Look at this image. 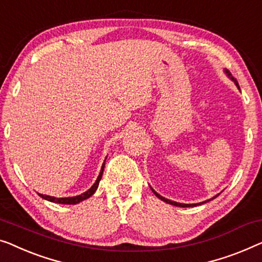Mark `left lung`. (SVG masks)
I'll return each instance as SVG.
<instances>
[{"label":"left lung","mask_w":262,"mask_h":262,"mask_svg":"<svg viewBox=\"0 0 262 262\" xmlns=\"http://www.w3.org/2000/svg\"><path fill=\"white\" fill-rule=\"evenodd\" d=\"M227 73H228V75H229V77H230L229 72H227ZM232 79H233V80H234V82H235V84H236V86L238 87V84H237L236 79H234L233 77H232ZM238 90H240V87H238ZM152 191H154V194H155V195H156V196L158 197V199H161L162 201H164V202H166V203H169V204H172V206H176V207H183V208H184V207H196V206H197V204H203V202H202V203H196V204H184V203H178V202H173V201H170V200H168V199H164V197H163V196H161V195H158V194H157V192L154 190V189H152ZM216 196H217V195H216ZM216 196H215V197H216ZM215 197H213V199H215ZM213 199H211V200H213ZM206 202H208V201H206Z\"/></svg>","instance_id":"1"}]
</instances>
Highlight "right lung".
Here are the masks:
<instances>
[{
    "instance_id": "1",
    "label": "right lung",
    "mask_w": 262,
    "mask_h": 262,
    "mask_svg": "<svg viewBox=\"0 0 262 262\" xmlns=\"http://www.w3.org/2000/svg\"><path fill=\"white\" fill-rule=\"evenodd\" d=\"M104 165L105 163L101 166V170H100V173L99 176H98L96 183H94L92 187H91L89 190L84 194L79 195V196H74V197H62V199H56V197H52V196H47V195H42V194H39V196L42 197V199L47 200V201H51V202H54V203H61V204H77L79 202H81V201H84L86 199H89V197L92 196L94 192H96L98 185H99V182L101 180V176H103V172H104Z\"/></svg>"
}]
</instances>
